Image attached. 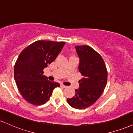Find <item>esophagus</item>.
Segmentation results:
<instances>
[{
  "instance_id": "esophagus-1",
  "label": "esophagus",
  "mask_w": 133,
  "mask_h": 133,
  "mask_svg": "<svg viewBox=\"0 0 133 133\" xmlns=\"http://www.w3.org/2000/svg\"><path fill=\"white\" fill-rule=\"evenodd\" d=\"M61 87H62L63 88H65V87H67V86H65V85H63V84H61Z\"/></svg>"
}]
</instances>
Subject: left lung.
Segmentation results:
<instances>
[{"label": "left lung", "mask_w": 133, "mask_h": 133, "mask_svg": "<svg viewBox=\"0 0 133 133\" xmlns=\"http://www.w3.org/2000/svg\"><path fill=\"white\" fill-rule=\"evenodd\" d=\"M79 57V71L83 78L79 81L72 98H68L70 106L84 109L91 106L103 92L107 82L108 72L101 56L89 46H75Z\"/></svg>", "instance_id": "obj_1"}]
</instances>
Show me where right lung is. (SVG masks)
Listing matches in <instances>:
<instances>
[{"instance_id": "1", "label": "right lung", "mask_w": 133, "mask_h": 133, "mask_svg": "<svg viewBox=\"0 0 133 133\" xmlns=\"http://www.w3.org/2000/svg\"><path fill=\"white\" fill-rule=\"evenodd\" d=\"M65 42L36 41L20 54L14 66V78L21 95L35 105L45 103L60 84L48 80L43 70L56 59Z\"/></svg>"}]
</instances>
